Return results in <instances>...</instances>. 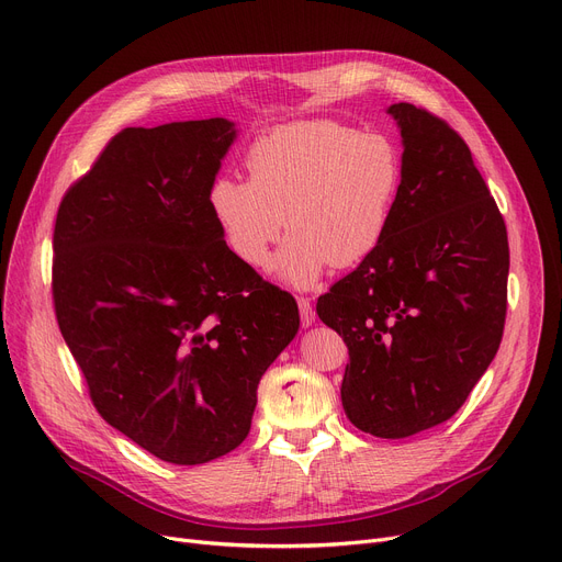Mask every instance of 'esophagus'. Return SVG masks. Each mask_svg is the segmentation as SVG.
<instances>
[{
  "label": "esophagus",
  "mask_w": 562,
  "mask_h": 562,
  "mask_svg": "<svg viewBox=\"0 0 562 562\" xmlns=\"http://www.w3.org/2000/svg\"><path fill=\"white\" fill-rule=\"evenodd\" d=\"M297 310H301V321H303V327H310L316 318L314 310H312V303L310 297H297Z\"/></svg>",
  "instance_id": "34e87169"
}]
</instances>
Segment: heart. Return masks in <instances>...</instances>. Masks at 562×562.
I'll return each mask as SVG.
<instances>
[{
  "mask_svg": "<svg viewBox=\"0 0 562 562\" xmlns=\"http://www.w3.org/2000/svg\"><path fill=\"white\" fill-rule=\"evenodd\" d=\"M250 180L218 176L207 205L228 248L265 269L291 233L273 273L293 289L314 286L329 265L348 269L382 244L402 184V160L382 133L305 120L259 135L246 151Z\"/></svg>",
  "mask_w": 562,
  "mask_h": 562,
  "instance_id": "heart-1",
  "label": "heart"
}]
</instances>
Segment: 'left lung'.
<instances>
[{
  "label": "left lung",
  "instance_id": "8db88e82",
  "mask_svg": "<svg viewBox=\"0 0 562 562\" xmlns=\"http://www.w3.org/2000/svg\"><path fill=\"white\" fill-rule=\"evenodd\" d=\"M386 112L404 148L389 231L316 312L350 352L341 384L350 423L406 438L450 420L495 359L508 237L461 135L414 103Z\"/></svg>",
  "mask_w": 562,
  "mask_h": 562
}]
</instances>
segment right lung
Listing matches in <instances>:
<instances>
[{
  "instance_id": "1",
  "label": "right lung",
  "mask_w": 562,
  "mask_h": 562,
  "mask_svg": "<svg viewBox=\"0 0 562 562\" xmlns=\"http://www.w3.org/2000/svg\"><path fill=\"white\" fill-rule=\"evenodd\" d=\"M237 137L214 117L124 128L54 228V305L101 418L176 465L233 452L301 327L293 295L228 248L207 190Z\"/></svg>"
}]
</instances>
